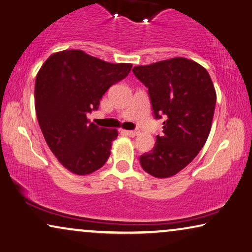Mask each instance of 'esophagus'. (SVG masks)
<instances>
[{
    "label": "esophagus",
    "instance_id": "1",
    "mask_svg": "<svg viewBox=\"0 0 252 252\" xmlns=\"http://www.w3.org/2000/svg\"><path fill=\"white\" fill-rule=\"evenodd\" d=\"M123 132L127 134V136H130V137H136L137 134L139 133V131L138 130H125Z\"/></svg>",
    "mask_w": 252,
    "mask_h": 252
}]
</instances>
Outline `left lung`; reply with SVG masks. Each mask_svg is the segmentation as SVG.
<instances>
[{
	"label": "left lung",
	"mask_w": 252,
	"mask_h": 252,
	"mask_svg": "<svg viewBox=\"0 0 252 252\" xmlns=\"http://www.w3.org/2000/svg\"><path fill=\"white\" fill-rule=\"evenodd\" d=\"M132 71L148 88L155 119L165 118L155 147L140 156L141 167L155 178H170L204 147L215 111V88L207 70L186 58L138 65Z\"/></svg>",
	"instance_id": "8db88e82"
}]
</instances>
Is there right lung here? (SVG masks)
Instances as JSON below:
<instances>
[{
    "label": "right lung",
    "mask_w": 252,
    "mask_h": 252,
    "mask_svg": "<svg viewBox=\"0 0 252 252\" xmlns=\"http://www.w3.org/2000/svg\"><path fill=\"white\" fill-rule=\"evenodd\" d=\"M132 64L108 63L79 50L52 54L35 84L37 119L48 147L59 162L78 175L106 163L118 130L99 127L87 119L98 110L112 85L129 74Z\"/></svg>",
    "instance_id": "obj_1"
}]
</instances>
